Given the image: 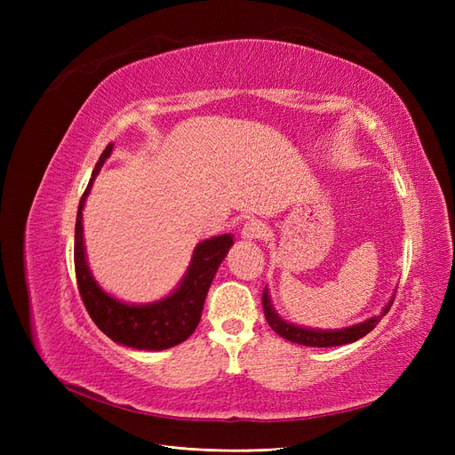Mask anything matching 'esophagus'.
<instances>
[{"mask_svg":"<svg viewBox=\"0 0 455 455\" xmlns=\"http://www.w3.org/2000/svg\"><path fill=\"white\" fill-rule=\"evenodd\" d=\"M266 235V226L259 220H249L241 229V237L246 241H256Z\"/></svg>","mask_w":455,"mask_h":455,"instance_id":"34e87169","label":"esophagus"}]
</instances>
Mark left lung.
<instances>
[{
  "mask_svg": "<svg viewBox=\"0 0 455 455\" xmlns=\"http://www.w3.org/2000/svg\"><path fill=\"white\" fill-rule=\"evenodd\" d=\"M261 306H264L266 321L275 330V332L288 341L299 343V346H306V347L346 346V343H353L356 339H361L363 336H366L370 330H374L376 324L379 323V316H374V319H368L356 326L343 328V330H332V332L328 330L326 332V330H307V328H299V326L284 323L281 316L273 311L267 291H264V296H261ZM391 306H393V299L389 301V306L383 309V315L391 309Z\"/></svg>",
  "mask_w": 455,
  "mask_h": 455,
  "instance_id": "1",
  "label": "left lung"
}]
</instances>
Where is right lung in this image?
I'll use <instances>...</instances> for the list:
<instances>
[{
    "instance_id": "obj_1",
    "label": "right lung",
    "mask_w": 455,
    "mask_h": 455,
    "mask_svg": "<svg viewBox=\"0 0 455 455\" xmlns=\"http://www.w3.org/2000/svg\"><path fill=\"white\" fill-rule=\"evenodd\" d=\"M112 148L114 144H108L102 151L77 209L74 264L79 296L84 299L85 309L91 315L94 324L99 326L108 338L134 349H169L178 346V343H182L196 332V328L201 321L206 292H209L218 266L222 264L229 246L233 244V237L220 235L203 241L196 249L194 258H191V266L180 286L176 288V292L157 301V304L127 306L102 292L100 286L91 277L85 261L81 211H84V204L91 191L94 176L99 174L102 163L109 156Z\"/></svg>"
}]
</instances>
